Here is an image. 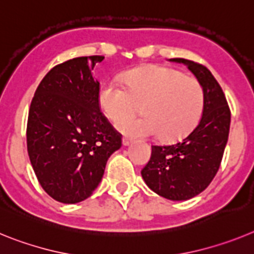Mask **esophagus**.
<instances>
[{"instance_id": "1", "label": "esophagus", "mask_w": 254, "mask_h": 254, "mask_svg": "<svg viewBox=\"0 0 254 254\" xmlns=\"http://www.w3.org/2000/svg\"><path fill=\"white\" fill-rule=\"evenodd\" d=\"M131 142H133V140L130 139V138H127V136L123 138V145H129Z\"/></svg>"}]
</instances>
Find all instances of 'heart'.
Wrapping results in <instances>:
<instances>
[{
    "mask_svg": "<svg viewBox=\"0 0 254 254\" xmlns=\"http://www.w3.org/2000/svg\"><path fill=\"white\" fill-rule=\"evenodd\" d=\"M125 87L106 81L98 92V105L105 116L119 121L118 129L130 136L157 135L164 142H176L188 135L199 123L204 92L199 81L166 66H145L123 76ZM142 105L140 118H127Z\"/></svg>",
    "mask_w": 254,
    "mask_h": 254,
    "instance_id": "obj_1",
    "label": "heart"
}]
</instances>
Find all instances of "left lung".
Segmentation results:
<instances>
[{
    "mask_svg": "<svg viewBox=\"0 0 254 254\" xmlns=\"http://www.w3.org/2000/svg\"><path fill=\"white\" fill-rule=\"evenodd\" d=\"M184 64L204 92V107L197 127L184 139L171 145H152L142 178L161 197L187 200L209 185L219 171L230 130V109L221 87L206 66L185 59Z\"/></svg>",
    "mask_w": 254,
    "mask_h": 254,
    "instance_id": "left-lung-1",
    "label": "left lung"
}]
</instances>
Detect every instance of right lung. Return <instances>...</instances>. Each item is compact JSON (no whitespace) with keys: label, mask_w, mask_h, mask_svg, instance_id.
Here are the masks:
<instances>
[{"label":"right lung","mask_w":254,"mask_h":254,"mask_svg":"<svg viewBox=\"0 0 254 254\" xmlns=\"http://www.w3.org/2000/svg\"><path fill=\"white\" fill-rule=\"evenodd\" d=\"M103 56L76 57L42 79L30 103L26 147L42 188L61 203H78L102 180L109 157L121 147L98 105L92 70Z\"/></svg>","instance_id":"right-lung-1"}]
</instances>
